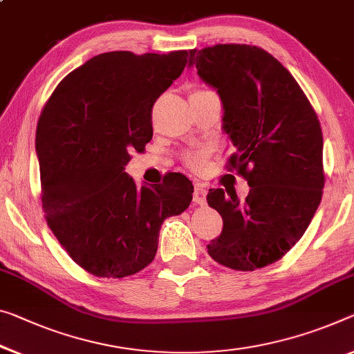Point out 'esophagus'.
<instances>
[{
	"label": "esophagus",
	"mask_w": 354,
	"mask_h": 354,
	"mask_svg": "<svg viewBox=\"0 0 354 354\" xmlns=\"http://www.w3.org/2000/svg\"><path fill=\"white\" fill-rule=\"evenodd\" d=\"M193 201L194 204L198 205H205L207 204V189L201 185H196L194 187V193H193Z\"/></svg>",
	"instance_id": "obj_1"
}]
</instances>
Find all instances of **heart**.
Masks as SVG:
<instances>
[{
  "mask_svg": "<svg viewBox=\"0 0 354 354\" xmlns=\"http://www.w3.org/2000/svg\"><path fill=\"white\" fill-rule=\"evenodd\" d=\"M188 165L193 167V169H203L205 162V151H196V153L188 155Z\"/></svg>",
  "mask_w": 354,
  "mask_h": 354,
  "instance_id": "heart-1",
  "label": "heart"
}]
</instances>
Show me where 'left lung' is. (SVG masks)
Here are the masks:
<instances>
[{"instance_id":"1","label":"left lung","mask_w":354,"mask_h":354,"mask_svg":"<svg viewBox=\"0 0 354 354\" xmlns=\"http://www.w3.org/2000/svg\"><path fill=\"white\" fill-rule=\"evenodd\" d=\"M188 68L218 93L223 133L236 149L230 165L250 187L245 201L209 189L207 203L223 218L209 254L230 269L264 268L295 247L322 203L318 117L290 71L259 47L189 50Z\"/></svg>"}]
</instances>
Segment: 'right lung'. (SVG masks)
<instances>
[{"mask_svg": "<svg viewBox=\"0 0 354 354\" xmlns=\"http://www.w3.org/2000/svg\"><path fill=\"white\" fill-rule=\"evenodd\" d=\"M187 58V50L101 53L59 82L37 122L47 225L96 277L123 279L147 268L162 223L192 203L194 188L182 174L139 188L124 172L129 151L151 140V107Z\"/></svg>", "mask_w": 354, "mask_h": 354, "instance_id": "add662e5", "label": "right lung"}]
</instances>
